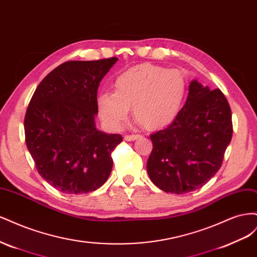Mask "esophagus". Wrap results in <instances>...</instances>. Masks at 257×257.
Wrapping results in <instances>:
<instances>
[{"instance_id": "1", "label": "esophagus", "mask_w": 257, "mask_h": 257, "mask_svg": "<svg viewBox=\"0 0 257 257\" xmlns=\"http://www.w3.org/2000/svg\"><path fill=\"white\" fill-rule=\"evenodd\" d=\"M137 138H139V135H135V134L124 136V139H125L126 142H133V141H136Z\"/></svg>"}]
</instances>
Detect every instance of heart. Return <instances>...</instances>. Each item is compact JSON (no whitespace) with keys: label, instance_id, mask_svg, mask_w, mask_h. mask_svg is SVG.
<instances>
[{"label":"heart","instance_id":"heart-1","mask_svg":"<svg viewBox=\"0 0 257 257\" xmlns=\"http://www.w3.org/2000/svg\"><path fill=\"white\" fill-rule=\"evenodd\" d=\"M113 87L114 92H102L96 98L98 113L108 128L120 130L132 107L145 127L160 130L172 124L180 113L188 83L177 69L142 64L116 76Z\"/></svg>","mask_w":257,"mask_h":257}]
</instances>
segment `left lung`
Here are the masks:
<instances>
[{
	"label": "left lung",
	"instance_id": "8db88e82",
	"mask_svg": "<svg viewBox=\"0 0 257 257\" xmlns=\"http://www.w3.org/2000/svg\"><path fill=\"white\" fill-rule=\"evenodd\" d=\"M232 136L231 111L221 90L192 80L177 119L150 138L151 181L166 193L185 194L205 185L220 169Z\"/></svg>",
	"mask_w": 257,
	"mask_h": 257
}]
</instances>
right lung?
<instances>
[{
    "mask_svg": "<svg viewBox=\"0 0 257 257\" xmlns=\"http://www.w3.org/2000/svg\"><path fill=\"white\" fill-rule=\"evenodd\" d=\"M118 61H68L38 84L25 118L28 150L46 181L66 194L100 188L109 177L111 152L122 142L95 126L99 82Z\"/></svg>",
    "mask_w": 257,
    "mask_h": 257,
    "instance_id": "obj_1",
    "label": "right lung"
}]
</instances>
